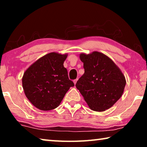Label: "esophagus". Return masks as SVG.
<instances>
[{
    "instance_id": "34e87169",
    "label": "esophagus",
    "mask_w": 147,
    "mask_h": 147,
    "mask_svg": "<svg viewBox=\"0 0 147 147\" xmlns=\"http://www.w3.org/2000/svg\"><path fill=\"white\" fill-rule=\"evenodd\" d=\"M77 80H78V79H75V80H73V82H74V85H75V84H76Z\"/></svg>"
}]
</instances>
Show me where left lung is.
<instances>
[{
  "mask_svg": "<svg viewBox=\"0 0 147 147\" xmlns=\"http://www.w3.org/2000/svg\"><path fill=\"white\" fill-rule=\"evenodd\" d=\"M85 72L76 84L89 108L104 111L110 108L123 94L126 79L111 59L94 51L80 54Z\"/></svg>",
  "mask_w": 147,
  "mask_h": 147,
  "instance_id": "obj_1",
  "label": "left lung"
}]
</instances>
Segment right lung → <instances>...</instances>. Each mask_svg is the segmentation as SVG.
Returning <instances> with one entry per match:
<instances>
[{
  "label": "right lung",
  "mask_w": 147,
  "mask_h": 147,
  "mask_svg": "<svg viewBox=\"0 0 147 147\" xmlns=\"http://www.w3.org/2000/svg\"><path fill=\"white\" fill-rule=\"evenodd\" d=\"M67 56L54 52L49 53L24 73L22 84L24 94L36 108L43 111L56 108L71 87L74 86L63 66Z\"/></svg>",
  "instance_id": "right-lung-1"
}]
</instances>
